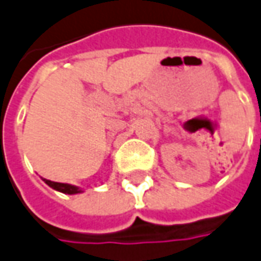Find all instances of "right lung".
Wrapping results in <instances>:
<instances>
[{"label": "right lung", "instance_id": "add662e5", "mask_svg": "<svg viewBox=\"0 0 261 261\" xmlns=\"http://www.w3.org/2000/svg\"><path fill=\"white\" fill-rule=\"evenodd\" d=\"M43 181H45V184H48L50 188H54V189L59 191V192H63V194L73 195V194H79V192H80L79 188L73 187V185H69V184L54 182V181H50V179H43Z\"/></svg>", "mask_w": 261, "mask_h": 261}]
</instances>
